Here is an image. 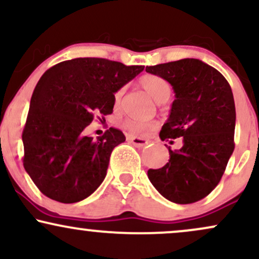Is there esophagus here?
Masks as SVG:
<instances>
[{"label":"esophagus","instance_id":"obj_1","mask_svg":"<svg viewBox=\"0 0 259 259\" xmlns=\"http://www.w3.org/2000/svg\"><path fill=\"white\" fill-rule=\"evenodd\" d=\"M127 140H129V141L132 142V144H134V145H135V146H138V147L145 146V145H146L147 142H148L146 139H144V138H138V136H133V135L127 136Z\"/></svg>","mask_w":259,"mask_h":259}]
</instances>
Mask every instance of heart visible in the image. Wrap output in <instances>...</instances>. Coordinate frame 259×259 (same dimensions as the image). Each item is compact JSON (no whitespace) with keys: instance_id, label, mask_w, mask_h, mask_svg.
<instances>
[{"instance_id":"heart-1","label":"heart","mask_w":259,"mask_h":259,"mask_svg":"<svg viewBox=\"0 0 259 259\" xmlns=\"http://www.w3.org/2000/svg\"><path fill=\"white\" fill-rule=\"evenodd\" d=\"M140 85L145 91L150 95L152 99L158 103L165 102L171 95V85L167 79L162 78L159 75H154V74H147L140 79ZM121 95H123V89L118 90L113 96L114 105H118L120 102ZM125 126L134 133H142L146 130L153 129V123H147V121H142L138 119H127L125 121Z\"/></svg>"}]
</instances>
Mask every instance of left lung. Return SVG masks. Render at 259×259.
Instances as JSON below:
<instances>
[{
    "label": "left lung",
    "mask_w": 259,
    "mask_h": 259,
    "mask_svg": "<svg viewBox=\"0 0 259 259\" xmlns=\"http://www.w3.org/2000/svg\"><path fill=\"white\" fill-rule=\"evenodd\" d=\"M146 72L167 79L175 100L159 133L169 150V162L150 169L148 179L163 197L179 204L206 197L221 181L234 152L236 112L233 91L215 68L195 58L146 67ZM167 146V145H165Z\"/></svg>",
    "instance_id": "1"
}]
</instances>
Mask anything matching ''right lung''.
<instances>
[{
  "label": "right lung",
  "instance_id": "obj_1",
  "mask_svg": "<svg viewBox=\"0 0 259 259\" xmlns=\"http://www.w3.org/2000/svg\"><path fill=\"white\" fill-rule=\"evenodd\" d=\"M105 58H74L44 73L32 92L23 130L26 173L51 200L75 203L106 178L113 148L125 141L109 127L97 139L84 129L112 114L114 94L144 70Z\"/></svg>",
  "mask_w": 259,
  "mask_h": 259
}]
</instances>
